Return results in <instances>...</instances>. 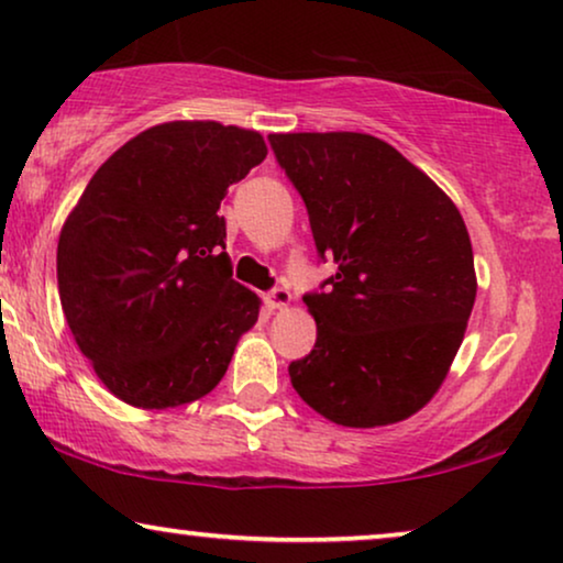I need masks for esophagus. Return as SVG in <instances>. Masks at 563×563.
Wrapping results in <instances>:
<instances>
[{
	"mask_svg": "<svg viewBox=\"0 0 563 563\" xmlns=\"http://www.w3.org/2000/svg\"><path fill=\"white\" fill-rule=\"evenodd\" d=\"M266 305L272 307V310H287V307L291 305V295H289V289H272L266 295Z\"/></svg>",
	"mask_w": 563,
	"mask_h": 563,
	"instance_id": "obj_1",
	"label": "esophagus"
}]
</instances>
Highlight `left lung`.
I'll return each mask as SVG.
<instances>
[{
	"mask_svg": "<svg viewBox=\"0 0 563 563\" xmlns=\"http://www.w3.org/2000/svg\"><path fill=\"white\" fill-rule=\"evenodd\" d=\"M276 161L305 199L325 291L291 361L297 395L335 426H391L422 410L464 341L476 299L474 251L459 207L389 143L366 133H274Z\"/></svg>",
	"mask_w": 563,
	"mask_h": 563,
	"instance_id": "left-lung-1",
	"label": "left lung"
}]
</instances>
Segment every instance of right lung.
<instances>
[{
  "label": "right lung",
  "instance_id": "obj_1",
  "mask_svg": "<svg viewBox=\"0 0 563 563\" xmlns=\"http://www.w3.org/2000/svg\"><path fill=\"white\" fill-rule=\"evenodd\" d=\"M256 130L153 125L112 153L60 228L58 295L99 382L143 410L189 405L228 372L261 299L233 279L220 202L266 158Z\"/></svg>",
  "mask_w": 563,
  "mask_h": 563
}]
</instances>
